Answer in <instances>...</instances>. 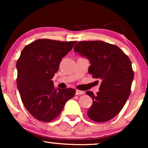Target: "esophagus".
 <instances>
[{
  "label": "esophagus",
  "instance_id": "obj_1",
  "mask_svg": "<svg viewBox=\"0 0 148 148\" xmlns=\"http://www.w3.org/2000/svg\"><path fill=\"white\" fill-rule=\"evenodd\" d=\"M85 93L84 91L82 90H76V95H84Z\"/></svg>",
  "mask_w": 148,
  "mask_h": 148
}]
</instances>
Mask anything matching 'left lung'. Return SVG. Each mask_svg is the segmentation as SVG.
<instances>
[{"mask_svg": "<svg viewBox=\"0 0 148 148\" xmlns=\"http://www.w3.org/2000/svg\"><path fill=\"white\" fill-rule=\"evenodd\" d=\"M74 49L89 60V74L101 80L96 95L86 91L93 101L88 116L98 123L111 120L123 109L131 93L134 74L130 59L117 46L98 40L79 42Z\"/></svg>", "mask_w": 148, "mask_h": 148, "instance_id": "1", "label": "left lung"}]
</instances>
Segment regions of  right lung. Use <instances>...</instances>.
Wrapping results in <instances>:
<instances>
[{
  "mask_svg": "<svg viewBox=\"0 0 148 148\" xmlns=\"http://www.w3.org/2000/svg\"><path fill=\"white\" fill-rule=\"evenodd\" d=\"M76 41L40 39L23 48L16 62V86L27 111L40 121L51 122L58 116L76 90L55 88L52 81L62 58Z\"/></svg>",
  "mask_w": 148,
  "mask_h": 148,
  "instance_id": "add662e5",
  "label": "right lung"
}]
</instances>
